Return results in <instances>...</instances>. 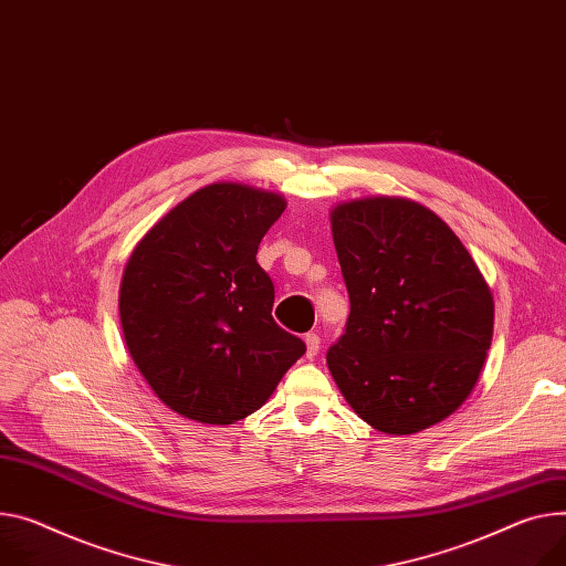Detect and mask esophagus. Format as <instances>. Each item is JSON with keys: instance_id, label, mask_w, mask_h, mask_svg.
<instances>
[{"instance_id": "1", "label": "esophagus", "mask_w": 566, "mask_h": 566, "mask_svg": "<svg viewBox=\"0 0 566 566\" xmlns=\"http://www.w3.org/2000/svg\"><path fill=\"white\" fill-rule=\"evenodd\" d=\"M303 339H306V356H308V358H315V356L319 354V344H322L319 335H317V333H308Z\"/></svg>"}]
</instances>
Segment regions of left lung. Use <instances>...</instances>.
Returning <instances> with one entry per match:
<instances>
[{"label":"left lung","mask_w":566,"mask_h":566,"mask_svg":"<svg viewBox=\"0 0 566 566\" xmlns=\"http://www.w3.org/2000/svg\"><path fill=\"white\" fill-rule=\"evenodd\" d=\"M331 227L352 301L326 354L339 392L387 434L447 419L492 344L494 298L481 270L438 214L403 197L339 203Z\"/></svg>","instance_id":"obj_1"}]
</instances>
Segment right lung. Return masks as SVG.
<instances>
[{"mask_svg": "<svg viewBox=\"0 0 566 566\" xmlns=\"http://www.w3.org/2000/svg\"><path fill=\"white\" fill-rule=\"evenodd\" d=\"M283 210L276 192L210 184L174 206L128 258L124 339L174 412L214 426L244 419L306 354L274 322V283L255 260Z\"/></svg>", "mask_w": 566, "mask_h": 566, "instance_id": "1", "label": "right lung"}]
</instances>
